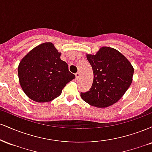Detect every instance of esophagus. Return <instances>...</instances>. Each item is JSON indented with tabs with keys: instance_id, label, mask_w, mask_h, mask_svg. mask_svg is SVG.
<instances>
[{
	"instance_id": "esophagus-1",
	"label": "esophagus",
	"mask_w": 152,
	"mask_h": 152,
	"mask_svg": "<svg viewBox=\"0 0 152 152\" xmlns=\"http://www.w3.org/2000/svg\"><path fill=\"white\" fill-rule=\"evenodd\" d=\"M75 75H76V78H77V79L78 78H79V77H80V73L79 72H77Z\"/></svg>"
}]
</instances>
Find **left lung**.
Returning a JSON list of instances; mask_svg holds the SVG:
<instances>
[{"label": "left lung", "mask_w": 152, "mask_h": 152, "mask_svg": "<svg viewBox=\"0 0 152 152\" xmlns=\"http://www.w3.org/2000/svg\"><path fill=\"white\" fill-rule=\"evenodd\" d=\"M94 72L91 88L81 96L98 108L111 106L119 100L132 82L134 68L123 54L110 47H102L95 55L87 54Z\"/></svg>", "instance_id": "obj_1"}]
</instances>
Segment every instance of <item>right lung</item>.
Returning <instances> with one entry per match:
<instances>
[{
    "label": "right lung",
    "instance_id": "add662e5",
    "mask_svg": "<svg viewBox=\"0 0 152 152\" xmlns=\"http://www.w3.org/2000/svg\"><path fill=\"white\" fill-rule=\"evenodd\" d=\"M61 53L52 43L38 45L20 61L19 82L28 98L36 102H48L61 94L63 88L75 78Z\"/></svg>",
    "mask_w": 152,
    "mask_h": 152
}]
</instances>
